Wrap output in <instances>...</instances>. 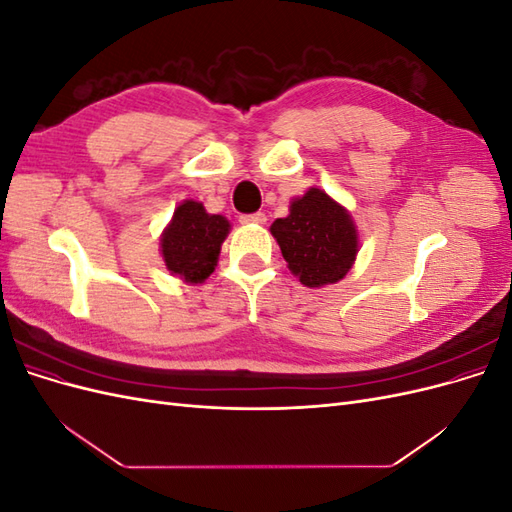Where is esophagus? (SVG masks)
I'll return each mask as SVG.
<instances>
[{
    "label": "esophagus",
    "mask_w": 512,
    "mask_h": 512,
    "mask_svg": "<svg viewBox=\"0 0 512 512\" xmlns=\"http://www.w3.org/2000/svg\"><path fill=\"white\" fill-rule=\"evenodd\" d=\"M241 224H265L267 222V215L265 213H250V215H241Z\"/></svg>",
    "instance_id": "esophagus-1"
}]
</instances>
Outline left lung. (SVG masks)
<instances>
[{
    "label": "left lung",
    "instance_id": "1",
    "mask_svg": "<svg viewBox=\"0 0 512 512\" xmlns=\"http://www.w3.org/2000/svg\"><path fill=\"white\" fill-rule=\"evenodd\" d=\"M292 275L309 288L344 280L359 254L352 215L320 188H309L290 203L286 218L271 224Z\"/></svg>",
    "mask_w": 512,
    "mask_h": 512
}]
</instances>
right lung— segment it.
I'll use <instances>...</instances> for the list:
<instances>
[{
	"mask_svg": "<svg viewBox=\"0 0 512 512\" xmlns=\"http://www.w3.org/2000/svg\"><path fill=\"white\" fill-rule=\"evenodd\" d=\"M228 230L224 215L207 213L196 200H183L160 239L166 269L183 282L203 284L218 265Z\"/></svg>",
	"mask_w": 512,
	"mask_h": 512,
	"instance_id": "right-lung-1",
	"label": "right lung"
}]
</instances>
